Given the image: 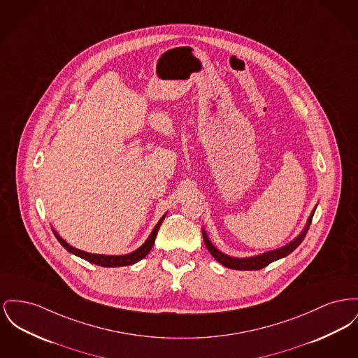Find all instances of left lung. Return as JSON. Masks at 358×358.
<instances>
[{"label":"left lung","instance_id":"8db88e82","mask_svg":"<svg viewBox=\"0 0 358 358\" xmlns=\"http://www.w3.org/2000/svg\"><path fill=\"white\" fill-rule=\"evenodd\" d=\"M315 210L316 206L315 208L311 212L310 217L307 219V223H306L304 229L301 230V232L294 239H292L289 243L284 245L282 248L274 249V250H271V252L257 254V255H252V257H245V258H238V257H231V255H227V254L217 250L213 246V243L210 242V238H208V235H207V232H206L204 229L201 230L203 231V239H204V243H206L208 252H210V255L217 262H220L223 266L230 268V269H235V271H259V269L268 266L271 262H274V261H277L280 258L287 257L288 254L294 252V249L303 242L306 234H307L308 229H310V224H311V220H313V216L315 213Z\"/></svg>","mask_w":358,"mask_h":358}]
</instances>
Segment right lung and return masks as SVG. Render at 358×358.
Masks as SVG:
<instances>
[{"label":"right lung","instance_id":"add662e5","mask_svg":"<svg viewBox=\"0 0 358 358\" xmlns=\"http://www.w3.org/2000/svg\"><path fill=\"white\" fill-rule=\"evenodd\" d=\"M166 213L158 220V223L155 224V227L152 229V231L148 235V239L145 241V243L141 248H138L135 252L123 254V255H106V254H94V252H84V250H80V249H76V248L70 246L62 236H59V234L55 231L54 229H52V232H54V235L57 236L59 243L64 246L67 252H71V254H74V255H77L80 258H83V259L90 262V264L100 265V266H104V268L127 266V265H134V264L139 262L142 258H145L148 255L150 250H151V248H152V245H154V242H155L157 234H158V230H159V227H161Z\"/></svg>","mask_w":358,"mask_h":358}]
</instances>
